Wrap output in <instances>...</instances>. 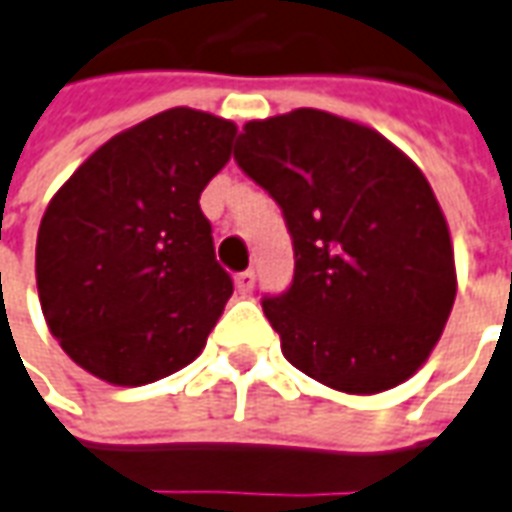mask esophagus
I'll list each match as a JSON object with an SVG mask.
<instances>
[{
    "label": "esophagus",
    "mask_w": 512,
    "mask_h": 512,
    "mask_svg": "<svg viewBox=\"0 0 512 512\" xmlns=\"http://www.w3.org/2000/svg\"><path fill=\"white\" fill-rule=\"evenodd\" d=\"M234 281L236 290L242 292V295H250V292H253V284H256V273H253V270H245V273H239Z\"/></svg>",
    "instance_id": "1"
}]
</instances>
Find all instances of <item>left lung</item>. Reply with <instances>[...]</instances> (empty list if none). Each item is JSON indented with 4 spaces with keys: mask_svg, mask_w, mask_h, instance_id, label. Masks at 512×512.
Masks as SVG:
<instances>
[{
    "mask_svg": "<svg viewBox=\"0 0 512 512\" xmlns=\"http://www.w3.org/2000/svg\"><path fill=\"white\" fill-rule=\"evenodd\" d=\"M234 158L292 236L290 290L262 301L284 357L357 396L407 382L457 295L449 225L424 172L382 133L317 108L248 122Z\"/></svg>",
    "mask_w": 512,
    "mask_h": 512,
    "instance_id": "obj_1",
    "label": "left lung"
}]
</instances>
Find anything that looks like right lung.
<instances>
[{"label":"right lung","mask_w":512,"mask_h":512,"mask_svg":"<svg viewBox=\"0 0 512 512\" xmlns=\"http://www.w3.org/2000/svg\"><path fill=\"white\" fill-rule=\"evenodd\" d=\"M236 125L169 108L116 133L49 200L35 284L52 337L97 379L139 387L186 368L234 292L200 192Z\"/></svg>","instance_id":"obj_1"}]
</instances>
